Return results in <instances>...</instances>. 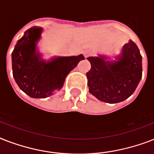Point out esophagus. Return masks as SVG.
I'll return each instance as SVG.
<instances>
[{"mask_svg":"<svg viewBox=\"0 0 154 154\" xmlns=\"http://www.w3.org/2000/svg\"><path fill=\"white\" fill-rule=\"evenodd\" d=\"M83 54H84L85 57L86 58L89 57V54H90V53H89V50H86V49H85V50H84V51H83Z\"/></svg>","mask_w":154,"mask_h":154,"instance_id":"1","label":"esophagus"}]
</instances>
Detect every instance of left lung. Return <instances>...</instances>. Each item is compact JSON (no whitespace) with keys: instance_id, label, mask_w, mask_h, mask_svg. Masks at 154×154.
<instances>
[{"instance_id":"left-lung-1","label":"left lung","mask_w":154,"mask_h":154,"mask_svg":"<svg viewBox=\"0 0 154 154\" xmlns=\"http://www.w3.org/2000/svg\"><path fill=\"white\" fill-rule=\"evenodd\" d=\"M87 60L91 64L86 73L89 91L103 102L114 104L126 100L141 79L142 57L132 40L122 46L118 55L98 54Z\"/></svg>"}]
</instances>
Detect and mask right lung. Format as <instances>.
Instances as JSON below:
<instances>
[{
	"label": "right lung",
	"instance_id": "right-lung-1",
	"mask_svg": "<svg viewBox=\"0 0 154 154\" xmlns=\"http://www.w3.org/2000/svg\"><path fill=\"white\" fill-rule=\"evenodd\" d=\"M43 29L32 27L18 40L12 53L13 75L24 93L32 98H46L59 91L65 77L85 57H53L45 60L38 49Z\"/></svg>",
	"mask_w": 154,
	"mask_h": 154
}]
</instances>
